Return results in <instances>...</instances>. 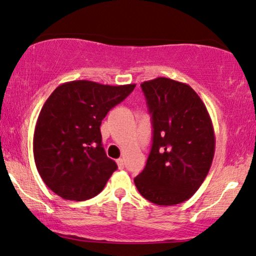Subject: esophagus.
Instances as JSON below:
<instances>
[{"mask_svg":"<svg viewBox=\"0 0 256 256\" xmlns=\"http://www.w3.org/2000/svg\"><path fill=\"white\" fill-rule=\"evenodd\" d=\"M116 164H118V167H119V169H124V159H118Z\"/></svg>","mask_w":256,"mask_h":256,"instance_id":"1","label":"esophagus"}]
</instances>
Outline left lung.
<instances>
[{
    "label": "left lung",
    "instance_id": "left-lung-1",
    "mask_svg": "<svg viewBox=\"0 0 256 256\" xmlns=\"http://www.w3.org/2000/svg\"><path fill=\"white\" fill-rule=\"evenodd\" d=\"M140 87L152 114L153 143L135 186L156 205H178L196 194L210 172L215 152L213 124L188 84L160 76Z\"/></svg>",
    "mask_w": 256,
    "mask_h": 256
}]
</instances>
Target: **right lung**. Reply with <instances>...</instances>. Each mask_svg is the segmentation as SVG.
<instances>
[{
    "instance_id": "1",
    "label": "right lung",
    "mask_w": 256,
    "mask_h": 256,
    "mask_svg": "<svg viewBox=\"0 0 256 256\" xmlns=\"http://www.w3.org/2000/svg\"><path fill=\"white\" fill-rule=\"evenodd\" d=\"M135 87L78 80L54 90L42 106L33 136L35 164L51 191L82 202L103 190L118 166L102 144V120Z\"/></svg>"
}]
</instances>
